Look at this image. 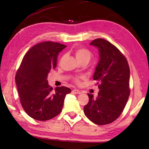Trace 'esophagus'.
Returning a JSON list of instances; mask_svg holds the SVG:
<instances>
[{
    "instance_id": "esophagus-1",
    "label": "esophagus",
    "mask_w": 149,
    "mask_h": 149,
    "mask_svg": "<svg viewBox=\"0 0 149 149\" xmlns=\"http://www.w3.org/2000/svg\"><path fill=\"white\" fill-rule=\"evenodd\" d=\"M72 91L73 93H75V94H80V93H81L80 90H79V89H73Z\"/></svg>"
}]
</instances>
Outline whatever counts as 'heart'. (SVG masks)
I'll use <instances>...</instances> for the list:
<instances>
[{
	"mask_svg": "<svg viewBox=\"0 0 149 149\" xmlns=\"http://www.w3.org/2000/svg\"><path fill=\"white\" fill-rule=\"evenodd\" d=\"M75 56H76V58L79 61L84 60H87L89 61L91 58V54L88 49H87L81 47L77 49L75 51ZM78 79H76V82H78Z\"/></svg>",
	"mask_w": 149,
	"mask_h": 149,
	"instance_id": "obj_1",
	"label": "heart"
}]
</instances>
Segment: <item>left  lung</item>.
Instances as JSON below:
<instances>
[{"instance_id": "left-lung-1", "label": "left lung", "mask_w": 149, "mask_h": 149, "mask_svg": "<svg viewBox=\"0 0 149 149\" xmlns=\"http://www.w3.org/2000/svg\"><path fill=\"white\" fill-rule=\"evenodd\" d=\"M90 45L99 52L93 79L100 91L96 98L87 93L89 102L84 107V113L93 123L107 125L119 117L127 104L130 92V67L125 57L107 40L96 38Z\"/></svg>"}]
</instances>
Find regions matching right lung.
<instances>
[{
	"mask_svg": "<svg viewBox=\"0 0 149 149\" xmlns=\"http://www.w3.org/2000/svg\"><path fill=\"white\" fill-rule=\"evenodd\" d=\"M65 47L58 42H42L32 47L23 58L15 83L22 107L32 119L47 121L59 115L65 97L71 92L64 86L54 91L47 81L50 70L56 67L59 53Z\"/></svg>",
	"mask_w": 149,
	"mask_h": 149,
	"instance_id": "1",
	"label": "right lung"
}]
</instances>
